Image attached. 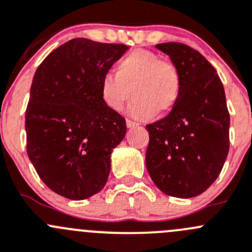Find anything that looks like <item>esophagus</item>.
<instances>
[{
    "mask_svg": "<svg viewBox=\"0 0 252 252\" xmlns=\"http://www.w3.org/2000/svg\"><path fill=\"white\" fill-rule=\"evenodd\" d=\"M139 126L138 122H134L131 121V119H126V126H128V128H131V126Z\"/></svg>",
    "mask_w": 252,
    "mask_h": 252,
    "instance_id": "34e87169",
    "label": "esophagus"
}]
</instances>
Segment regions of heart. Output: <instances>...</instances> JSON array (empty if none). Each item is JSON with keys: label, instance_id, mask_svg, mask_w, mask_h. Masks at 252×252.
Masks as SVG:
<instances>
[{"label": "heart", "instance_id": "heart-1", "mask_svg": "<svg viewBox=\"0 0 252 252\" xmlns=\"http://www.w3.org/2000/svg\"><path fill=\"white\" fill-rule=\"evenodd\" d=\"M181 85L180 71L172 63L154 51L138 49L118 61L117 72L102 76L101 97L109 109L119 112L134 94L129 112L136 117H151L156 111L166 113L173 108Z\"/></svg>", "mask_w": 252, "mask_h": 252}]
</instances>
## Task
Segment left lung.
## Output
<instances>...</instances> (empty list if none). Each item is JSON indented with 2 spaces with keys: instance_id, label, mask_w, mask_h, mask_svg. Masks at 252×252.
<instances>
[{
  "instance_id": "8db88e82",
  "label": "left lung",
  "mask_w": 252,
  "mask_h": 252,
  "mask_svg": "<svg viewBox=\"0 0 252 252\" xmlns=\"http://www.w3.org/2000/svg\"><path fill=\"white\" fill-rule=\"evenodd\" d=\"M156 48L170 56L181 75V94L165 118L146 126L145 162L163 193L191 198L217 180L229 153V117L223 84L212 64L182 43Z\"/></svg>"
}]
</instances>
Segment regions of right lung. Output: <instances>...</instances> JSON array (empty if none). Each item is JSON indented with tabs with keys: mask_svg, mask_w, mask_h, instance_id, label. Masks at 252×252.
Returning <instances> with one entry per match:
<instances>
[{
	"mask_svg": "<svg viewBox=\"0 0 252 252\" xmlns=\"http://www.w3.org/2000/svg\"><path fill=\"white\" fill-rule=\"evenodd\" d=\"M129 46L75 38L34 74L26 111L27 154L51 191L81 201L98 193L126 119L104 104L101 80Z\"/></svg>",
	"mask_w": 252,
	"mask_h": 252,
	"instance_id": "right-lung-1",
	"label": "right lung"
}]
</instances>
